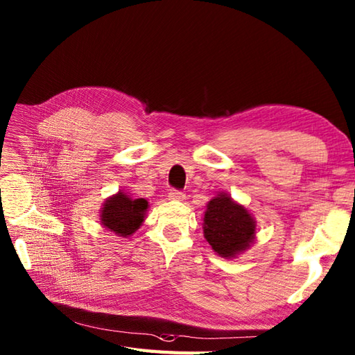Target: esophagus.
<instances>
[{
    "label": "esophagus",
    "mask_w": 355,
    "mask_h": 355,
    "mask_svg": "<svg viewBox=\"0 0 355 355\" xmlns=\"http://www.w3.org/2000/svg\"><path fill=\"white\" fill-rule=\"evenodd\" d=\"M184 198H185L184 193L178 191V189H171V191L168 193V200H171V202H182Z\"/></svg>",
    "instance_id": "34e87169"
}]
</instances>
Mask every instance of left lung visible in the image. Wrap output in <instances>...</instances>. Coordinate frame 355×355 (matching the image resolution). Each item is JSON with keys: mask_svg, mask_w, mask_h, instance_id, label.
<instances>
[{"mask_svg": "<svg viewBox=\"0 0 355 355\" xmlns=\"http://www.w3.org/2000/svg\"><path fill=\"white\" fill-rule=\"evenodd\" d=\"M203 236L218 256L235 259L253 245L256 220L245 206L221 191L206 205Z\"/></svg>", "mask_w": 355, "mask_h": 355, "instance_id": "obj_1", "label": "left lung"}]
</instances>
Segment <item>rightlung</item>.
Wrapping results in <instances>:
<instances>
[{"label":"right lung","instance_id":"obj_1","mask_svg":"<svg viewBox=\"0 0 355 355\" xmlns=\"http://www.w3.org/2000/svg\"><path fill=\"white\" fill-rule=\"evenodd\" d=\"M148 209V200L131 197L120 189L119 193L105 198L99 212V223L116 236L129 238L140 229Z\"/></svg>","mask_w":355,"mask_h":355}]
</instances>
